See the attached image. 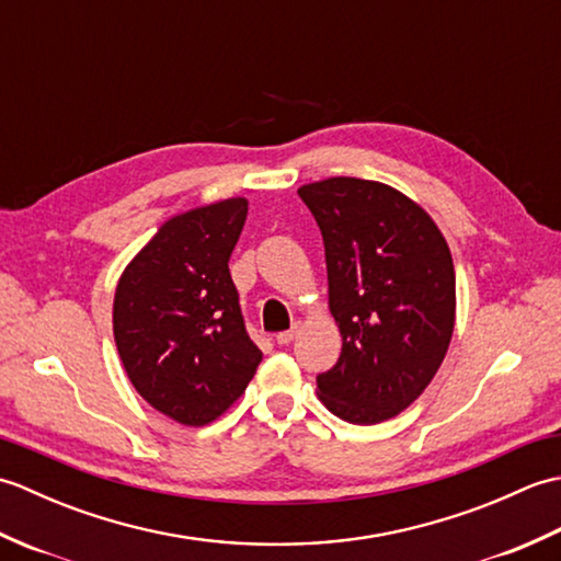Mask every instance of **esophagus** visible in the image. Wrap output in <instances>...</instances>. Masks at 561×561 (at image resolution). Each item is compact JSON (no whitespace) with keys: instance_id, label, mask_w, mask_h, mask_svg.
<instances>
[{"instance_id":"obj_1","label":"esophagus","mask_w":561,"mask_h":561,"mask_svg":"<svg viewBox=\"0 0 561 561\" xmlns=\"http://www.w3.org/2000/svg\"><path fill=\"white\" fill-rule=\"evenodd\" d=\"M296 332H299V323H294L289 330H284V332H279V335L277 337H274V340H277V344H289L294 337H296Z\"/></svg>"}]
</instances>
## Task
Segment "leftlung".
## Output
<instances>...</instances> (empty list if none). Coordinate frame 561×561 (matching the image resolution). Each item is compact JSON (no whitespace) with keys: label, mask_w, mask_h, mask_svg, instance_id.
<instances>
[{"label":"left lung","mask_w":561,"mask_h":561,"mask_svg":"<svg viewBox=\"0 0 561 561\" xmlns=\"http://www.w3.org/2000/svg\"><path fill=\"white\" fill-rule=\"evenodd\" d=\"M323 233L337 364L320 400L352 424L400 414L432 383L456 323V270L432 217L376 181L328 178L299 187Z\"/></svg>","instance_id":"1"}]
</instances>
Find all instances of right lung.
I'll return each mask as SVG.
<instances>
[{
	"instance_id": "right-lung-1",
	"label": "right lung",
	"mask_w": 561,
	"mask_h": 561,
	"mask_svg": "<svg viewBox=\"0 0 561 561\" xmlns=\"http://www.w3.org/2000/svg\"><path fill=\"white\" fill-rule=\"evenodd\" d=\"M245 214L248 202L231 197L165 221L115 289L113 332L129 380L185 426L229 410L262 362L229 272Z\"/></svg>"
}]
</instances>
